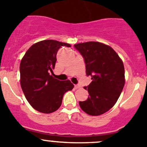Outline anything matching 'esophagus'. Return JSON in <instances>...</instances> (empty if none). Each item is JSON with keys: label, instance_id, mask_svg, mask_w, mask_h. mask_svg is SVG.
Here are the masks:
<instances>
[{"label": "esophagus", "instance_id": "34e87169", "mask_svg": "<svg viewBox=\"0 0 147 147\" xmlns=\"http://www.w3.org/2000/svg\"><path fill=\"white\" fill-rule=\"evenodd\" d=\"M80 88V86L79 85H75V89H78V88Z\"/></svg>", "mask_w": 147, "mask_h": 147}]
</instances>
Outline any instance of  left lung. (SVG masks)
I'll return each instance as SVG.
<instances>
[{
	"label": "left lung",
	"instance_id": "left-lung-1",
	"mask_svg": "<svg viewBox=\"0 0 147 147\" xmlns=\"http://www.w3.org/2000/svg\"><path fill=\"white\" fill-rule=\"evenodd\" d=\"M83 57L87 76L92 82L84 89L89 96L80 101V108L90 116H99L116 104L125 84L123 63L111 47L97 42L74 45Z\"/></svg>",
	"mask_w": 147,
	"mask_h": 147
}]
</instances>
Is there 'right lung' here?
Listing matches in <instances>:
<instances>
[{
	"mask_svg": "<svg viewBox=\"0 0 147 147\" xmlns=\"http://www.w3.org/2000/svg\"><path fill=\"white\" fill-rule=\"evenodd\" d=\"M61 47L71 46L51 39L41 41L33 45L21 61L22 90L30 105L41 113L56 111L62 105L64 94L74 88L69 80L60 81L49 74L55 69L57 53Z\"/></svg>",
	"mask_w": 147,
	"mask_h": 147,
	"instance_id": "obj_1",
	"label": "right lung"
}]
</instances>
